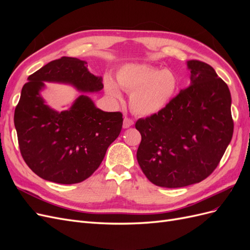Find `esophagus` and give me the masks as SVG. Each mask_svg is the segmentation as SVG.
Returning a JSON list of instances; mask_svg holds the SVG:
<instances>
[{"label": "esophagus", "instance_id": "34e87169", "mask_svg": "<svg viewBox=\"0 0 250 250\" xmlns=\"http://www.w3.org/2000/svg\"><path fill=\"white\" fill-rule=\"evenodd\" d=\"M133 125V121L131 119H128V118H125L124 121H123V128H129L130 126Z\"/></svg>", "mask_w": 250, "mask_h": 250}]
</instances>
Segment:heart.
<instances>
[{
    "mask_svg": "<svg viewBox=\"0 0 250 250\" xmlns=\"http://www.w3.org/2000/svg\"><path fill=\"white\" fill-rule=\"evenodd\" d=\"M121 88L130 94V106L137 115L154 116L167 108L175 98L179 79L170 69H161L141 63H127L117 72ZM105 90L108 96L121 99L122 94L116 82L105 78Z\"/></svg>",
    "mask_w": 250,
    "mask_h": 250,
    "instance_id": "1",
    "label": "heart"
}]
</instances>
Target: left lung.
<instances>
[{"mask_svg": "<svg viewBox=\"0 0 250 250\" xmlns=\"http://www.w3.org/2000/svg\"><path fill=\"white\" fill-rule=\"evenodd\" d=\"M187 67L188 86L165 110L135 123L142 135L138 163L158 187L200 183L216 169L232 138L228 84L206 62L188 60Z\"/></svg>", "mask_w": 250, "mask_h": 250, "instance_id": "8db88e82", "label": "left lung"}]
</instances>
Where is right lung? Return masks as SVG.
<instances>
[{
    "label": "right lung",
    "mask_w": 250,
    "mask_h": 250,
    "mask_svg": "<svg viewBox=\"0 0 250 250\" xmlns=\"http://www.w3.org/2000/svg\"><path fill=\"white\" fill-rule=\"evenodd\" d=\"M44 82L71 85L83 94L58 112L43 99ZM102 88V77L74 57L53 60L28 77L14 111V126L21 156L36 175L72 185L99 168L123 125L122 113L101 110L86 95Z\"/></svg>",
    "instance_id": "right-lung-1"
}]
</instances>
